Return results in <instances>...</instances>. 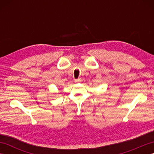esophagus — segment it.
I'll return each mask as SVG.
<instances>
[{"label": "esophagus", "mask_w": 154, "mask_h": 154, "mask_svg": "<svg viewBox=\"0 0 154 154\" xmlns=\"http://www.w3.org/2000/svg\"><path fill=\"white\" fill-rule=\"evenodd\" d=\"M81 79H75V83H79V82H81Z\"/></svg>", "instance_id": "1"}]
</instances>
